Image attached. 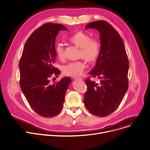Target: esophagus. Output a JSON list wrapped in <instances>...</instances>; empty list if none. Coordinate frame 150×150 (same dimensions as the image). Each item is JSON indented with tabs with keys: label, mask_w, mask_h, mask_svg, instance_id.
<instances>
[{
	"label": "esophagus",
	"mask_w": 150,
	"mask_h": 150,
	"mask_svg": "<svg viewBox=\"0 0 150 150\" xmlns=\"http://www.w3.org/2000/svg\"><path fill=\"white\" fill-rule=\"evenodd\" d=\"M75 80H79V81H82V78H74Z\"/></svg>",
	"instance_id": "1"
}]
</instances>
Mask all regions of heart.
Wrapping results in <instances>:
<instances>
[{
    "label": "heart",
    "instance_id": "heart-1",
    "mask_svg": "<svg viewBox=\"0 0 150 150\" xmlns=\"http://www.w3.org/2000/svg\"><path fill=\"white\" fill-rule=\"evenodd\" d=\"M68 40L81 48L79 57L89 63L95 62L100 53V44L95 39L82 31H77L68 37ZM55 52L60 60L65 58V48L63 45L58 43L55 46ZM85 68L84 62L80 61L71 62L63 68L65 75L76 77L81 75Z\"/></svg>",
    "mask_w": 150,
    "mask_h": 150
}]
</instances>
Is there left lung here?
Segmentation results:
<instances>
[{"instance_id":"obj_1","label":"left lung","mask_w":150,"mask_h":150,"mask_svg":"<svg viewBox=\"0 0 150 150\" xmlns=\"http://www.w3.org/2000/svg\"><path fill=\"white\" fill-rule=\"evenodd\" d=\"M96 29L100 34L101 48L91 76L98 77L99 83L85 79L87 86L83 103L86 109L98 117H106L118 107L128 88L129 62L122 39L108 22L98 21L85 29Z\"/></svg>"}]
</instances>
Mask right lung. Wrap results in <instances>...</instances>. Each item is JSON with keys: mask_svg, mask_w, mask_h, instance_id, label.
<instances>
[{"mask_svg": "<svg viewBox=\"0 0 150 150\" xmlns=\"http://www.w3.org/2000/svg\"><path fill=\"white\" fill-rule=\"evenodd\" d=\"M67 30L59 23H47L35 30L26 42L19 63L20 86L33 110L48 118L58 115L65 101L71 79L64 77L52 84L50 77L58 75L55 62V39L61 30Z\"/></svg>", "mask_w": 150, "mask_h": 150, "instance_id": "1", "label": "right lung"}]
</instances>
